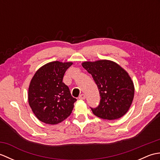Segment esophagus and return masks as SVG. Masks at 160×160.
<instances>
[{
    "label": "esophagus",
    "instance_id": "esophagus-1",
    "mask_svg": "<svg viewBox=\"0 0 160 160\" xmlns=\"http://www.w3.org/2000/svg\"><path fill=\"white\" fill-rule=\"evenodd\" d=\"M85 98H86V96L84 94H83V93L81 94L80 96H79V99L80 100H84V99H85Z\"/></svg>",
    "mask_w": 160,
    "mask_h": 160
}]
</instances>
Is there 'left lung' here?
I'll return each mask as SVG.
<instances>
[{
	"label": "left lung",
	"instance_id": "left-lung-1",
	"mask_svg": "<svg viewBox=\"0 0 160 160\" xmlns=\"http://www.w3.org/2000/svg\"><path fill=\"white\" fill-rule=\"evenodd\" d=\"M82 66L92 76L100 95V104L91 111L103 120H113L127 113L135 93L133 82L128 72L113 61H86Z\"/></svg>",
	"mask_w": 160,
	"mask_h": 160
}]
</instances>
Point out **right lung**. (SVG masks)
I'll use <instances>...</instances> for the list:
<instances>
[{"mask_svg": "<svg viewBox=\"0 0 160 160\" xmlns=\"http://www.w3.org/2000/svg\"><path fill=\"white\" fill-rule=\"evenodd\" d=\"M72 62L53 61L36 71L28 89V102L33 113L44 123L57 124L71 115L77 100L62 82L64 73Z\"/></svg>", "mask_w": 160, "mask_h": 160, "instance_id": "obj_1", "label": "right lung"}]
</instances>
